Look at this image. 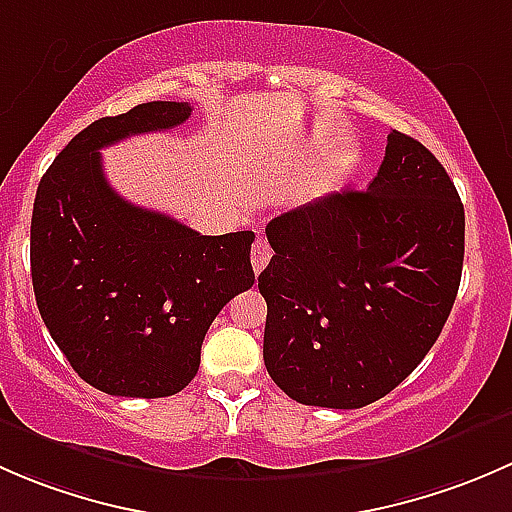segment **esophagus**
<instances>
[{
    "label": "esophagus",
    "mask_w": 512,
    "mask_h": 512,
    "mask_svg": "<svg viewBox=\"0 0 512 512\" xmlns=\"http://www.w3.org/2000/svg\"><path fill=\"white\" fill-rule=\"evenodd\" d=\"M250 260H252V267H255V272L260 275V272L267 267V262L272 260V247H270V242H267V237H262V235L257 237L255 245H252Z\"/></svg>",
    "instance_id": "34e87169"
}]
</instances>
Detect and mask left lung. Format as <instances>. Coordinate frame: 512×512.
I'll return each instance as SVG.
<instances>
[{"label":"left lung","mask_w":512,"mask_h":512,"mask_svg":"<svg viewBox=\"0 0 512 512\" xmlns=\"http://www.w3.org/2000/svg\"><path fill=\"white\" fill-rule=\"evenodd\" d=\"M257 277L265 366L289 399L361 409L436 344L463 270L466 213L426 146L391 131L376 178L282 213Z\"/></svg>","instance_id":"1"}]
</instances>
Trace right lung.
Masks as SVG:
<instances>
[{"label": "right lung", "instance_id": "right-lung-1", "mask_svg": "<svg viewBox=\"0 0 512 512\" xmlns=\"http://www.w3.org/2000/svg\"><path fill=\"white\" fill-rule=\"evenodd\" d=\"M190 103L151 101L98 118L36 188L32 282L56 347L94 389L128 399L183 391L220 309L255 282V232L200 235L123 200L101 148L190 118Z\"/></svg>", "mask_w": 512, "mask_h": 512}]
</instances>
